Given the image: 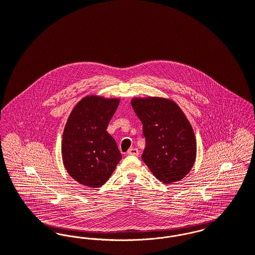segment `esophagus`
Listing matches in <instances>:
<instances>
[{
    "mask_svg": "<svg viewBox=\"0 0 255 255\" xmlns=\"http://www.w3.org/2000/svg\"><path fill=\"white\" fill-rule=\"evenodd\" d=\"M128 155H132V156H137L139 154V151L137 148H130L127 152Z\"/></svg>",
    "mask_w": 255,
    "mask_h": 255,
    "instance_id": "obj_1",
    "label": "esophagus"
}]
</instances>
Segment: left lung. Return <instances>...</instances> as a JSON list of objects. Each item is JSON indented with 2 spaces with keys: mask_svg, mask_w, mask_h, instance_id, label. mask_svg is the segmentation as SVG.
<instances>
[{
  "mask_svg": "<svg viewBox=\"0 0 255 255\" xmlns=\"http://www.w3.org/2000/svg\"><path fill=\"white\" fill-rule=\"evenodd\" d=\"M132 107L143 124V162L165 184L183 179L195 164L196 143L193 128L181 109L158 97L135 98Z\"/></svg>",
  "mask_w": 255,
  "mask_h": 255,
  "instance_id": "1",
  "label": "left lung"
}]
</instances>
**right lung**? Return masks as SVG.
I'll list each match as a JSON object with an SVG mask.
<instances>
[{
    "mask_svg": "<svg viewBox=\"0 0 255 255\" xmlns=\"http://www.w3.org/2000/svg\"><path fill=\"white\" fill-rule=\"evenodd\" d=\"M119 99L88 96L72 111L62 136L63 164L78 183L99 188L110 178L122 156L107 132Z\"/></svg>",
    "mask_w": 255,
    "mask_h": 255,
    "instance_id": "1",
    "label": "right lung"
}]
</instances>
